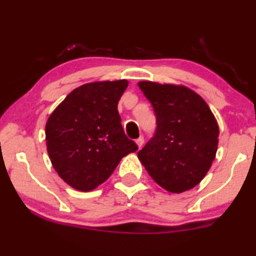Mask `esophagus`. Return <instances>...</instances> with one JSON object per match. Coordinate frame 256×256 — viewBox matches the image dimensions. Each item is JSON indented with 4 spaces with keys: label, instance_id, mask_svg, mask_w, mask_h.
<instances>
[{
    "label": "esophagus",
    "instance_id": "1",
    "mask_svg": "<svg viewBox=\"0 0 256 256\" xmlns=\"http://www.w3.org/2000/svg\"><path fill=\"white\" fill-rule=\"evenodd\" d=\"M136 144L138 146V148H140H140L143 146V144H144V138L142 137V136H140V138H137V140H136Z\"/></svg>",
    "mask_w": 256,
    "mask_h": 256
}]
</instances>
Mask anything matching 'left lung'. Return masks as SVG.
Instances as JSON below:
<instances>
[{"instance_id": "1", "label": "left lung", "mask_w": 256, "mask_h": 256, "mask_svg": "<svg viewBox=\"0 0 256 256\" xmlns=\"http://www.w3.org/2000/svg\"><path fill=\"white\" fill-rule=\"evenodd\" d=\"M138 87L156 116L154 136L138 158L162 188L181 193L196 186L217 152V122L198 94L182 86L142 81Z\"/></svg>"}]
</instances>
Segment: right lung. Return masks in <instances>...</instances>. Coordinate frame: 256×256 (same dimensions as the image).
Segmentation results:
<instances>
[{
  "mask_svg": "<svg viewBox=\"0 0 256 256\" xmlns=\"http://www.w3.org/2000/svg\"><path fill=\"white\" fill-rule=\"evenodd\" d=\"M126 80L93 82L74 89L45 128L46 146L58 175L88 192L110 176L120 160L138 150L124 134L118 102Z\"/></svg>",
  "mask_w": 256,
  "mask_h": 256,
  "instance_id": "obj_1",
  "label": "right lung"
}]
</instances>
